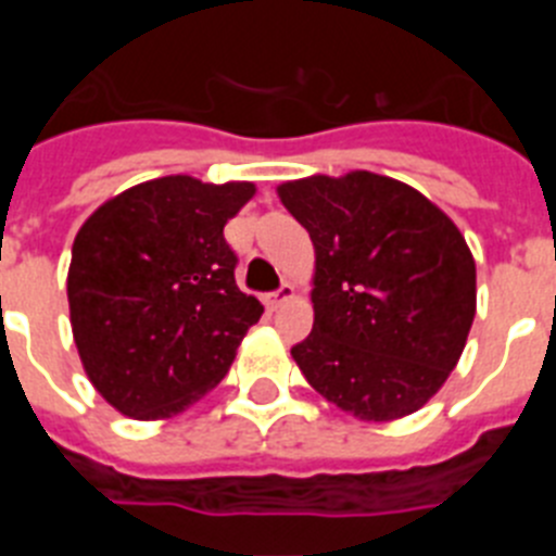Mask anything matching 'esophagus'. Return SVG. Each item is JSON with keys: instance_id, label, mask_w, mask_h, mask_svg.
I'll list each match as a JSON object with an SVG mask.
<instances>
[{"instance_id": "esophagus-1", "label": "esophagus", "mask_w": 556, "mask_h": 556, "mask_svg": "<svg viewBox=\"0 0 556 556\" xmlns=\"http://www.w3.org/2000/svg\"><path fill=\"white\" fill-rule=\"evenodd\" d=\"M294 294H298V292H294L292 283H283V287L278 289V292L269 294V298H267V306H269V308H281L283 303L294 301Z\"/></svg>"}]
</instances>
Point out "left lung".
I'll return each instance as SVG.
<instances>
[{
  "label": "left lung",
  "instance_id": "1",
  "mask_svg": "<svg viewBox=\"0 0 556 556\" xmlns=\"http://www.w3.org/2000/svg\"><path fill=\"white\" fill-rule=\"evenodd\" d=\"M314 244V326L292 348L308 384L372 424L426 406L476 317V262L445 211L376 172L278 186Z\"/></svg>",
  "mask_w": 556,
  "mask_h": 556
}]
</instances>
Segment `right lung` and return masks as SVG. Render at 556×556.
I'll return each mask as SVG.
<instances>
[{
	"mask_svg": "<svg viewBox=\"0 0 556 556\" xmlns=\"http://www.w3.org/2000/svg\"><path fill=\"white\" fill-rule=\"evenodd\" d=\"M248 180L166 175L105 200L77 230L66 294L83 370L116 412L164 420L219 384L264 306L236 287L225 225Z\"/></svg>",
	"mask_w": 556,
	"mask_h": 556,
	"instance_id": "obj_1",
	"label": "right lung"
}]
</instances>
